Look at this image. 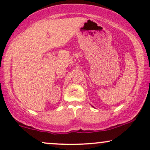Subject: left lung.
Segmentation results:
<instances>
[{
    "instance_id": "left-lung-1",
    "label": "left lung",
    "mask_w": 150,
    "mask_h": 150,
    "mask_svg": "<svg viewBox=\"0 0 150 150\" xmlns=\"http://www.w3.org/2000/svg\"><path fill=\"white\" fill-rule=\"evenodd\" d=\"M92 107H93V106H92Z\"/></svg>"
}]
</instances>
